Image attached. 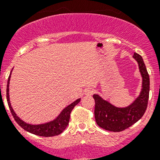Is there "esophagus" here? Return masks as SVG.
I'll use <instances>...</instances> for the list:
<instances>
[{
  "mask_svg": "<svg viewBox=\"0 0 160 160\" xmlns=\"http://www.w3.org/2000/svg\"><path fill=\"white\" fill-rule=\"evenodd\" d=\"M94 93V90L92 89V88H88L84 90V93L86 95H91Z\"/></svg>",
  "mask_w": 160,
  "mask_h": 160,
  "instance_id": "obj_1",
  "label": "esophagus"
}]
</instances>
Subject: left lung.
<instances>
[{
    "label": "left lung",
    "instance_id": "left-lung-1",
    "mask_svg": "<svg viewBox=\"0 0 160 160\" xmlns=\"http://www.w3.org/2000/svg\"><path fill=\"white\" fill-rule=\"evenodd\" d=\"M133 57L138 62L142 77V89L139 97L130 106L120 108L113 106L98 94L93 96L95 101V120L101 128L107 131L118 132L127 129L142 117L147 108L149 96V76L142 56L135 52Z\"/></svg>",
    "mask_w": 160,
    "mask_h": 160
}]
</instances>
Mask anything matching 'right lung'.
Returning <instances> with one entry per match:
<instances>
[{
  "label": "right lung",
  "instance_id": "1",
  "mask_svg": "<svg viewBox=\"0 0 160 160\" xmlns=\"http://www.w3.org/2000/svg\"><path fill=\"white\" fill-rule=\"evenodd\" d=\"M10 77L9 76L8 80V85H7V101L8 104L9 108L11 112V114L14 117V120L16 121L18 124L22 127L23 129H25L27 132H30V133L34 134V135H39V136L43 137H52L55 136V135H58L60 133H62L66 128L68 125L69 122H70V113L72 111L73 108L80 102V99H77V101H74L73 103L67 106L64 110L61 112L59 114V117L56 118L52 122H48V123L42 124V125H30V124L26 123V122H23L22 119L19 118L17 116V114L14 113L13 111L12 108L11 106L10 101H9V81H10Z\"/></svg>",
  "mask_w": 160,
  "mask_h": 160
}]
</instances>
